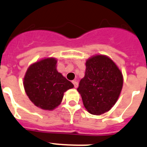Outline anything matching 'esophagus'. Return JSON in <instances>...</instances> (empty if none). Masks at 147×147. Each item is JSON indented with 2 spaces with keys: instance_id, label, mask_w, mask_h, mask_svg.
<instances>
[{
  "instance_id": "obj_1",
  "label": "esophagus",
  "mask_w": 147,
  "mask_h": 147,
  "mask_svg": "<svg viewBox=\"0 0 147 147\" xmlns=\"http://www.w3.org/2000/svg\"><path fill=\"white\" fill-rule=\"evenodd\" d=\"M72 84H74V86H75V88H77L78 86V83L76 81H72Z\"/></svg>"
}]
</instances>
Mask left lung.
Instances as JSON below:
<instances>
[{"mask_svg": "<svg viewBox=\"0 0 147 147\" xmlns=\"http://www.w3.org/2000/svg\"><path fill=\"white\" fill-rule=\"evenodd\" d=\"M123 87V75L109 57L98 55L86 61L84 78L79 83L86 110L92 115L104 114L118 100Z\"/></svg>", "mask_w": 147, "mask_h": 147, "instance_id": "1", "label": "left lung"}]
</instances>
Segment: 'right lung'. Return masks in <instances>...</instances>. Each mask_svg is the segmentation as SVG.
<instances>
[{
	"label": "right lung",
	"mask_w": 147,
	"mask_h": 147,
	"mask_svg": "<svg viewBox=\"0 0 147 147\" xmlns=\"http://www.w3.org/2000/svg\"><path fill=\"white\" fill-rule=\"evenodd\" d=\"M57 60L47 58L28 68L24 78L26 95L36 107L52 110L62 101L63 93L74 85L56 69Z\"/></svg>",
	"instance_id": "1"
}]
</instances>
